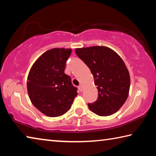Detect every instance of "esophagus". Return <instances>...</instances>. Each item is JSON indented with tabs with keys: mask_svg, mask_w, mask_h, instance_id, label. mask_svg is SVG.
Masks as SVG:
<instances>
[{
	"mask_svg": "<svg viewBox=\"0 0 156 156\" xmlns=\"http://www.w3.org/2000/svg\"><path fill=\"white\" fill-rule=\"evenodd\" d=\"M78 90H79V91H83V86H82V85H79V86L78 87Z\"/></svg>",
	"mask_w": 156,
	"mask_h": 156,
	"instance_id": "obj_1",
	"label": "esophagus"
}]
</instances>
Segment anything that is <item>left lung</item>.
<instances>
[{
    "mask_svg": "<svg viewBox=\"0 0 156 156\" xmlns=\"http://www.w3.org/2000/svg\"><path fill=\"white\" fill-rule=\"evenodd\" d=\"M76 54L90 69L98 91L96 101L88 103L100 116L117 112L127 99L130 76L122 58L110 48L94 46L76 49Z\"/></svg>",
    "mask_w": 156,
    "mask_h": 156,
    "instance_id": "left-lung-1",
    "label": "left lung"
}]
</instances>
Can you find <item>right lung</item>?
I'll list each match as a JSON object with an SVG mask.
<instances>
[{
  "label": "right lung",
  "mask_w": 156,
  "mask_h": 156,
  "mask_svg": "<svg viewBox=\"0 0 156 156\" xmlns=\"http://www.w3.org/2000/svg\"><path fill=\"white\" fill-rule=\"evenodd\" d=\"M72 49L55 48L46 51L31 68L27 91L31 102L49 117L62 115L70 109L77 88L65 69Z\"/></svg>",
  "instance_id": "add662e5"
}]
</instances>
